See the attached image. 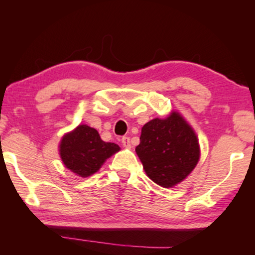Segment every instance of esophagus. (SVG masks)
Instances as JSON below:
<instances>
[{
    "label": "esophagus",
    "mask_w": 255,
    "mask_h": 255,
    "mask_svg": "<svg viewBox=\"0 0 255 255\" xmlns=\"http://www.w3.org/2000/svg\"><path fill=\"white\" fill-rule=\"evenodd\" d=\"M122 143H123V145H124L125 148H127V149H130V148H131L130 138H129V137H124V138L122 139Z\"/></svg>",
    "instance_id": "34e87169"
}]
</instances>
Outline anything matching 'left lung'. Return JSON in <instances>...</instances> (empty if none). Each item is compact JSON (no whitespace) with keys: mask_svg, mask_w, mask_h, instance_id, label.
Instances as JSON below:
<instances>
[{"mask_svg":"<svg viewBox=\"0 0 255 255\" xmlns=\"http://www.w3.org/2000/svg\"><path fill=\"white\" fill-rule=\"evenodd\" d=\"M136 152L150 180L170 188L191 174L199 161L200 148L191 125L173 111L144 125Z\"/></svg>","mask_w":255,"mask_h":255,"instance_id":"obj_1","label":"left lung"}]
</instances>
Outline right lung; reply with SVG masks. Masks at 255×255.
<instances>
[{
  "label": "right lung",
  "mask_w": 255,
  "mask_h": 255,
  "mask_svg": "<svg viewBox=\"0 0 255 255\" xmlns=\"http://www.w3.org/2000/svg\"><path fill=\"white\" fill-rule=\"evenodd\" d=\"M119 150L116 143L103 141L99 131L88 125H79L67 132L59 144V154L64 166L81 177L93 175Z\"/></svg>",
  "instance_id": "add662e5"
}]
</instances>
